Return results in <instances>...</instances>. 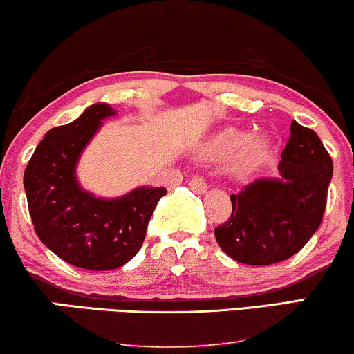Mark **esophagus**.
<instances>
[{"label":"esophagus","mask_w":354,"mask_h":354,"mask_svg":"<svg viewBox=\"0 0 354 354\" xmlns=\"http://www.w3.org/2000/svg\"><path fill=\"white\" fill-rule=\"evenodd\" d=\"M189 187L194 192H198V194H204V192H207V189H209L207 183H205L203 178H199V176L192 178V180L189 181Z\"/></svg>","instance_id":"esophagus-1"}]
</instances>
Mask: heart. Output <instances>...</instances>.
<instances>
[{"label": "heart", "mask_w": 354, "mask_h": 354, "mask_svg": "<svg viewBox=\"0 0 354 354\" xmlns=\"http://www.w3.org/2000/svg\"><path fill=\"white\" fill-rule=\"evenodd\" d=\"M270 149L265 137H252V132L245 129L223 127L205 142L201 155L207 160H225L235 155L234 168L239 173H248L265 162Z\"/></svg>", "instance_id": "1"}]
</instances>
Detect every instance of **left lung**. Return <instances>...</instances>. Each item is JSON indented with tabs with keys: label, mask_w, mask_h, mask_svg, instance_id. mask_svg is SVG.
Wrapping results in <instances>:
<instances>
[{
	"label": "left lung",
	"mask_w": 354,
	"mask_h": 354,
	"mask_svg": "<svg viewBox=\"0 0 354 354\" xmlns=\"http://www.w3.org/2000/svg\"><path fill=\"white\" fill-rule=\"evenodd\" d=\"M277 178H258L232 194V216L214 230L235 261L266 266L296 254L319 229L333 163L319 136L292 120Z\"/></svg>",
	"instance_id": "obj_1"
}]
</instances>
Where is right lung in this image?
I'll use <instances>...</instances> for the list:
<instances>
[{"instance_id": "obj_1", "label": "right lung", "mask_w": 354, "mask_h": 354, "mask_svg": "<svg viewBox=\"0 0 354 354\" xmlns=\"http://www.w3.org/2000/svg\"><path fill=\"white\" fill-rule=\"evenodd\" d=\"M118 113L106 102L86 107L73 122L53 127L24 171L29 214L37 236L58 258L91 271H107L136 257L147 225L167 194L140 186L119 198H97L78 183L77 167L102 120Z\"/></svg>"}]
</instances>
